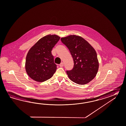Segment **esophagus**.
<instances>
[{"label": "esophagus", "mask_w": 126, "mask_h": 126, "mask_svg": "<svg viewBox=\"0 0 126 126\" xmlns=\"http://www.w3.org/2000/svg\"><path fill=\"white\" fill-rule=\"evenodd\" d=\"M59 66H60V67H63V66H64V63H61L59 64Z\"/></svg>", "instance_id": "1"}]
</instances>
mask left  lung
Masks as SVG:
<instances>
[{
    "label": "left lung",
    "instance_id": "obj_1",
    "mask_svg": "<svg viewBox=\"0 0 126 126\" xmlns=\"http://www.w3.org/2000/svg\"><path fill=\"white\" fill-rule=\"evenodd\" d=\"M68 47L73 58L74 65L66 73L71 80L79 84H85L93 79L97 74L99 62L95 50L79 36L70 35L61 38Z\"/></svg>",
    "mask_w": 126,
    "mask_h": 126
}]
</instances>
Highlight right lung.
Wrapping results in <instances>:
<instances>
[{
  "label": "right lung",
  "instance_id": "add662e5",
  "mask_svg": "<svg viewBox=\"0 0 126 126\" xmlns=\"http://www.w3.org/2000/svg\"><path fill=\"white\" fill-rule=\"evenodd\" d=\"M60 37L48 35L39 40L30 49L26 57V71L33 80L42 82L52 77L57 69L52 55V48Z\"/></svg>",
  "mask_w": 126,
  "mask_h": 126
}]
</instances>
